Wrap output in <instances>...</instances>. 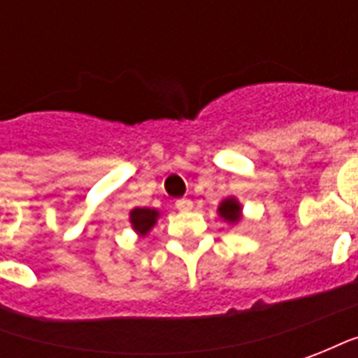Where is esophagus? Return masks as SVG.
<instances>
[{
    "instance_id": "34e87169",
    "label": "esophagus",
    "mask_w": 358,
    "mask_h": 358,
    "mask_svg": "<svg viewBox=\"0 0 358 358\" xmlns=\"http://www.w3.org/2000/svg\"><path fill=\"white\" fill-rule=\"evenodd\" d=\"M176 209H178L180 213H187V210L194 209V203L189 201V199H178V201H176Z\"/></svg>"
}]
</instances>
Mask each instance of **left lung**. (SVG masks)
Wrapping results in <instances>:
<instances>
[{
    "label": "left lung",
    "mask_w": 358,
    "mask_h": 358,
    "mask_svg": "<svg viewBox=\"0 0 358 358\" xmlns=\"http://www.w3.org/2000/svg\"><path fill=\"white\" fill-rule=\"evenodd\" d=\"M218 215L224 218L226 222H240L241 220V205L238 199L228 197L224 201L220 203L218 207Z\"/></svg>",
    "instance_id": "left-lung-1"
}]
</instances>
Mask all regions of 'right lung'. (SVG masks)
Listing matches in <instances>:
<instances>
[{
    "mask_svg": "<svg viewBox=\"0 0 358 358\" xmlns=\"http://www.w3.org/2000/svg\"><path fill=\"white\" fill-rule=\"evenodd\" d=\"M159 210L155 209H134L130 210V224L140 236H148L149 230L155 226Z\"/></svg>",
    "mask_w": 358,
    "mask_h": 358,
    "instance_id": "add662e5",
    "label": "right lung"
}]
</instances>
